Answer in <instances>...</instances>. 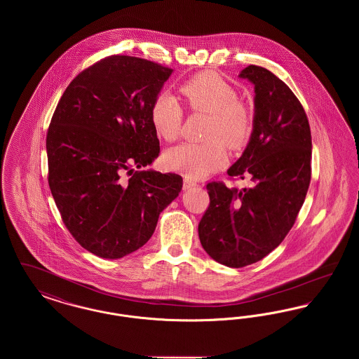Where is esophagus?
<instances>
[{"label":"esophagus","instance_id":"obj_1","mask_svg":"<svg viewBox=\"0 0 359 359\" xmlns=\"http://www.w3.org/2000/svg\"><path fill=\"white\" fill-rule=\"evenodd\" d=\"M196 187V182H194L192 179L186 177L183 182V189H189V188Z\"/></svg>","mask_w":359,"mask_h":359}]
</instances>
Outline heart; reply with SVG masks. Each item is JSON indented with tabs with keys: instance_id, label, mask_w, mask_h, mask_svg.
Here are the masks:
<instances>
[{
	"instance_id": "obj_1",
	"label": "heart",
	"mask_w": 359,
	"mask_h": 359,
	"mask_svg": "<svg viewBox=\"0 0 359 359\" xmlns=\"http://www.w3.org/2000/svg\"><path fill=\"white\" fill-rule=\"evenodd\" d=\"M182 95L194 111L210 114L205 144H180L165 154V164L173 171L192 179H202L226 163V151L239 148L249 136L252 120L248 109L238 101L237 90L219 75L205 71L188 79L180 87ZM151 121L157 136L173 141L180 135L183 109L168 93L154 98Z\"/></svg>"
}]
</instances>
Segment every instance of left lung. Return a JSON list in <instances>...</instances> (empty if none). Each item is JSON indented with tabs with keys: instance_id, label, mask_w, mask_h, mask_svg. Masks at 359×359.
Returning a JSON list of instances; mask_svg holds the SVG:
<instances>
[{
	"instance_id": "obj_1",
	"label": "left lung",
	"mask_w": 359,
	"mask_h": 359,
	"mask_svg": "<svg viewBox=\"0 0 359 359\" xmlns=\"http://www.w3.org/2000/svg\"><path fill=\"white\" fill-rule=\"evenodd\" d=\"M238 78L255 86L253 130L227 175L255 186L207 184L210 205L198 227L205 253L230 268L255 264L285 238L307 195L312 154L306 111L290 87L258 66Z\"/></svg>"
}]
</instances>
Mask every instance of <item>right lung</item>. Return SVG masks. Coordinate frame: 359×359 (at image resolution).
Here are the masks:
<instances>
[{
	"label": "right lung",
	"mask_w": 359,
	"mask_h": 359,
	"mask_svg": "<svg viewBox=\"0 0 359 359\" xmlns=\"http://www.w3.org/2000/svg\"><path fill=\"white\" fill-rule=\"evenodd\" d=\"M172 72L140 57H106L69 83L52 116V196L72 237L95 256L117 259L144 246L182 191L176 173L135 172L160 154L151 107Z\"/></svg>",
	"instance_id": "add662e5"
}]
</instances>
